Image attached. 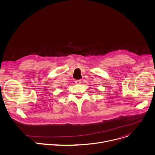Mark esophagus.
<instances>
[{
	"label": "esophagus",
	"instance_id": "1",
	"mask_svg": "<svg viewBox=\"0 0 155 155\" xmlns=\"http://www.w3.org/2000/svg\"><path fill=\"white\" fill-rule=\"evenodd\" d=\"M75 82L76 84H80L81 83V80H75Z\"/></svg>",
	"mask_w": 155,
	"mask_h": 155
}]
</instances>
